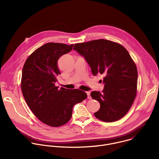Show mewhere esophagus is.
<instances>
[{
    "mask_svg": "<svg viewBox=\"0 0 159 159\" xmlns=\"http://www.w3.org/2000/svg\"><path fill=\"white\" fill-rule=\"evenodd\" d=\"M86 94H87V98H88V99H90V98H91V97H90V92L87 91V92H86Z\"/></svg>",
    "mask_w": 159,
    "mask_h": 159,
    "instance_id": "esophagus-1",
    "label": "esophagus"
}]
</instances>
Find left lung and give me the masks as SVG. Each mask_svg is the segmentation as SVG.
Here are the masks:
<instances>
[{"label": "left lung", "instance_id": "left-lung-1", "mask_svg": "<svg viewBox=\"0 0 159 159\" xmlns=\"http://www.w3.org/2000/svg\"><path fill=\"white\" fill-rule=\"evenodd\" d=\"M74 50L85 58L94 76H104L102 92L90 93L101 105L94 116L105 122L123 118L137 95L138 80L137 66L128 51L122 45L104 39L77 43Z\"/></svg>", "mask_w": 159, "mask_h": 159}]
</instances>
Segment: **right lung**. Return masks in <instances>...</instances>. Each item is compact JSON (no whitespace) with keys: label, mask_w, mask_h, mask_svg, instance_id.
Returning a JSON list of instances; mask_svg holds the SVG:
<instances>
[{"label":"right lung","mask_w":159,"mask_h":159,"mask_svg":"<svg viewBox=\"0 0 159 159\" xmlns=\"http://www.w3.org/2000/svg\"><path fill=\"white\" fill-rule=\"evenodd\" d=\"M73 47L58 43L45 44L27 58L22 69L20 86L26 102L41 122L51 126L66 124L72 117L74 106L87 97L81 90L59 89L55 85L60 74L57 61Z\"/></svg>","instance_id":"add662e5"}]
</instances>
